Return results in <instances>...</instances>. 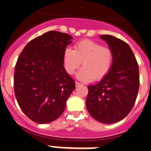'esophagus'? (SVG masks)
<instances>
[{
	"label": "esophagus",
	"instance_id": "34e87169",
	"mask_svg": "<svg viewBox=\"0 0 151 151\" xmlns=\"http://www.w3.org/2000/svg\"><path fill=\"white\" fill-rule=\"evenodd\" d=\"M75 85H76V86H81V83H79V82H77V81H76L75 82Z\"/></svg>",
	"mask_w": 151,
	"mask_h": 151
}]
</instances>
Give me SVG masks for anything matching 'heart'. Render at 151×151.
Returning <instances> with one entry per match:
<instances>
[{"label": "heart", "mask_w": 151, "mask_h": 151, "mask_svg": "<svg viewBox=\"0 0 151 151\" xmlns=\"http://www.w3.org/2000/svg\"><path fill=\"white\" fill-rule=\"evenodd\" d=\"M114 59L112 50L90 39H83L76 43L74 50L66 48L63 55V63L69 74H73L82 61L83 68L77 77L83 81L93 79L99 81L109 72Z\"/></svg>", "instance_id": "obj_1"}]
</instances>
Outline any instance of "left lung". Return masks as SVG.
Returning <instances> with one entry per match:
<instances>
[{
    "mask_svg": "<svg viewBox=\"0 0 151 151\" xmlns=\"http://www.w3.org/2000/svg\"><path fill=\"white\" fill-rule=\"evenodd\" d=\"M100 38L112 50L109 72L95 85L88 86L86 109L92 117L104 124L118 122L131 112L139 90V68L130 46L110 35Z\"/></svg>",
    "mask_w": 151,
    "mask_h": 151,
    "instance_id": "left-lung-1",
    "label": "left lung"
}]
</instances>
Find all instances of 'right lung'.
Here are the masks:
<instances>
[{"label":"right lung","mask_w":151,"mask_h":151,"mask_svg":"<svg viewBox=\"0 0 151 151\" xmlns=\"http://www.w3.org/2000/svg\"><path fill=\"white\" fill-rule=\"evenodd\" d=\"M72 39L67 33L49 31L31 40L18 58L14 93L22 111L35 122L45 124L57 119L75 89L63 63Z\"/></svg>","instance_id":"obj_1"}]
</instances>
